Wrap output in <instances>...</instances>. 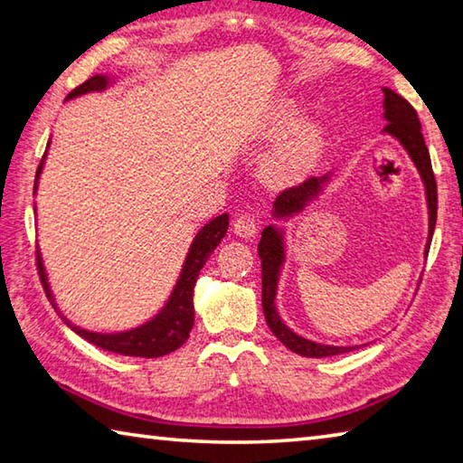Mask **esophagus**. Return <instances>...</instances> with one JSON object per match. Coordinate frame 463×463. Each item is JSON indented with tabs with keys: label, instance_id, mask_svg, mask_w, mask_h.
<instances>
[{
	"label": "esophagus",
	"instance_id": "1",
	"mask_svg": "<svg viewBox=\"0 0 463 463\" xmlns=\"http://www.w3.org/2000/svg\"><path fill=\"white\" fill-rule=\"evenodd\" d=\"M232 229H234V232L239 234V237L250 239V237H255L257 231H259V221L253 214H241V216L234 218Z\"/></svg>",
	"mask_w": 463,
	"mask_h": 463
}]
</instances>
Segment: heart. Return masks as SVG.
<instances>
[{
	"mask_svg": "<svg viewBox=\"0 0 463 463\" xmlns=\"http://www.w3.org/2000/svg\"><path fill=\"white\" fill-rule=\"evenodd\" d=\"M301 109L296 103H285L273 113L269 121V136H289L273 147L267 157V174L275 180H288L312 167L324 147L322 128L314 121L301 123Z\"/></svg>",
	"mask_w": 463,
	"mask_h": 463,
	"instance_id": "obj_1",
	"label": "heart"
}]
</instances>
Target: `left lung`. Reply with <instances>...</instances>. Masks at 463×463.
Returning <instances> with one entry per match:
<instances>
[{"instance_id": "8db88e82", "label": "left lung", "mask_w": 463, "mask_h": 463, "mask_svg": "<svg viewBox=\"0 0 463 463\" xmlns=\"http://www.w3.org/2000/svg\"><path fill=\"white\" fill-rule=\"evenodd\" d=\"M384 92V119L386 128L384 131L391 133L392 137H397L405 149L409 151L411 159H413L419 174L425 182L427 190V204H430V239L433 237L435 229V218H437V182L431 167L430 149L425 146L423 133H421V121H419L417 111L407 99H402L397 92L391 89H383ZM327 178H312L304 180L298 186L285 188L275 200V214L277 216H288L291 213L304 208L307 200H312L322 184ZM430 249V245H427ZM257 253L260 259V281H263V293H260V301H263V312L267 326L271 327L273 335H277L283 346L296 352V354L307 356V358H324V356H335L342 352H350L352 348H340V346H324V344L309 342L301 335L293 334L288 326L281 322L279 314L275 309V288H277V273H279L281 260H283V245H281V234L277 232L273 226L260 232V242L257 247ZM427 253V250H425Z\"/></svg>"}]
</instances>
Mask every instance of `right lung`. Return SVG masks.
<instances>
[{"label": "right lung", "mask_w": 463, "mask_h": 463, "mask_svg": "<svg viewBox=\"0 0 463 463\" xmlns=\"http://www.w3.org/2000/svg\"><path fill=\"white\" fill-rule=\"evenodd\" d=\"M107 87L105 77H92L82 82L77 89L69 92V99L77 95H85L90 90H100ZM42 162H44V156H42ZM42 162L36 170V178L42 170ZM36 188V184H33ZM226 231H229V214L216 216L214 221H210L203 231L198 232L190 247V253L186 263H184L182 275L178 279V285L172 293L170 301L164 307V312L156 316L151 322L146 326H139L136 330L121 332V334H92L87 330H80V327L72 326L69 319L62 317L66 324H69L74 332L82 335L92 346L103 348L107 352H115V354L123 356H139V358H159L170 354V352L178 350L184 342L190 338V330L194 326V306H192V293H194V285L200 275V269L206 265L210 253L218 247V242L224 239ZM36 260H38V275L42 283H44L46 296L50 298V289L46 285V275L44 269H42L40 253L36 250Z\"/></svg>", "instance_id": "right-lung-1"}]
</instances>
